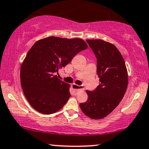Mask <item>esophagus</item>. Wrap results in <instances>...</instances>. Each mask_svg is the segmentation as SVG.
Listing matches in <instances>:
<instances>
[{
    "label": "esophagus",
    "mask_w": 149,
    "mask_h": 149,
    "mask_svg": "<svg viewBox=\"0 0 149 149\" xmlns=\"http://www.w3.org/2000/svg\"><path fill=\"white\" fill-rule=\"evenodd\" d=\"M71 87L73 90H74L75 92H78V91H80V90H82L84 89V87L82 86H80V85H77L76 84H73L72 85H71Z\"/></svg>",
    "instance_id": "esophagus-1"
}]
</instances>
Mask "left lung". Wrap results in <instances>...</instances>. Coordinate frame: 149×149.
<instances>
[{"label": "left lung", "mask_w": 149, "mask_h": 149, "mask_svg": "<svg viewBox=\"0 0 149 149\" xmlns=\"http://www.w3.org/2000/svg\"><path fill=\"white\" fill-rule=\"evenodd\" d=\"M86 42L97 58L100 84L93 91H86L87 101L80 103V107L86 116L99 120L111 113L123 98L128 73L125 60L115 45L100 39Z\"/></svg>", "instance_id": "left-lung-1"}]
</instances>
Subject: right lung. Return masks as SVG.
<instances>
[{
	"label": "right lung",
	"instance_id": "obj_1",
	"mask_svg": "<svg viewBox=\"0 0 149 149\" xmlns=\"http://www.w3.org/2000/svg\"><path fill=\"white\" fill-rule=\"evenodd\" d=\"M87 45L81 38L50 36L38 40L31 47L20 67V83L31 107L43 114L62 109L71 96L69 84L56 73L65 67Z\"/></svg>",
	"mask_w": 149,
	"mask_h": 149
}]
</instances>
